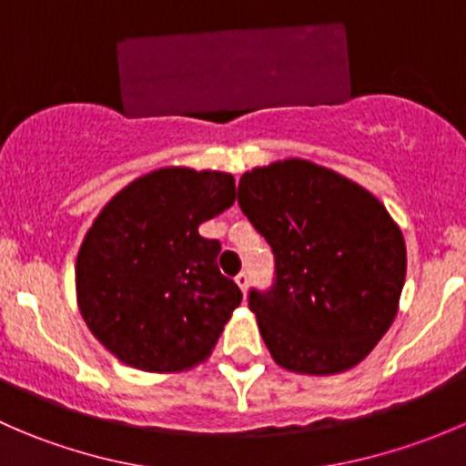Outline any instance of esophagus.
<instances>
[{"label": "esophagus", "instance_id": "1", "mask_svg": "<svg viewBox=\"0 0 466 466\" xmlns=\"http://www.w3.org/2000/svg\"><path fill=\"white\" fill-rule=\"evenodd\" d=\"M234 281H237L238 289H241L243 293H246V289H248V272H246V270H241V272H238L237 277H234Z\"/></svg>", "mask_w": 466, "mask_h": 466}]
</instances>
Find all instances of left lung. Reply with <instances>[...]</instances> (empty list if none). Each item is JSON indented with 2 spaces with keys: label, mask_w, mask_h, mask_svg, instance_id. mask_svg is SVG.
<instances>
[{
  "label": "left lung",
  "mask_w": 466,
  "mask_h": 466,
  "mask_svg": "<svg viewBox=\"0 0 466 466\" xmlns=\"http://www.w3.org/2000/svg\"><path fill=\"white\" fill-rule=\"evenodd\" d=\"M238 205L275 252V289L248 299L272 360L311 377L359 365L392 327L406 281L385 205L299 157L243 173Z\"/></svg>",
  "instance_id": "1"
}]
</instances>
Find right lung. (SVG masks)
I'll return each mask as SVG.
<instances>
[{
    "label": "right lung",
    "mask_w": 466,
    "mask_h": 466,
    "mask_svg": "<svg viewBox=\"0 0 466 466\" xmlns=\"http://www.w3.org/2000/svg\"><path fill=\"white\" fill-rule=\"evenodd\" d=\"M234 200L232 173L164 167L98 211L76 257V302L121 363L173 374L209 359L243 295L220 275V243L198 228Z\"/></svg>",
    "instance_id": "1"
}]
</instances>
